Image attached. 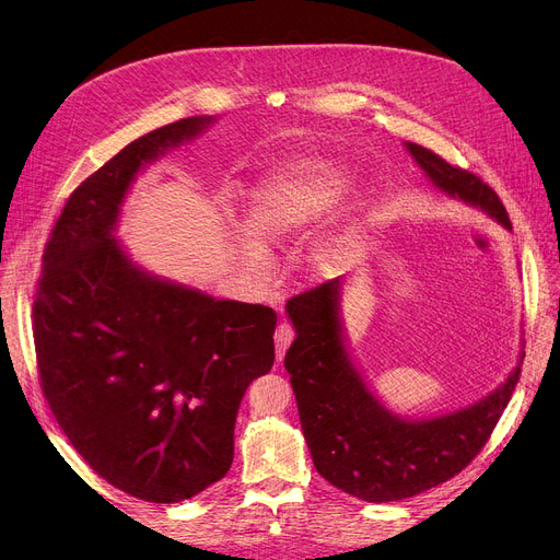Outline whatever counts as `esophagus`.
<instances>
[{
  "mask_svg": "<svg viewBox=\"0 0 560 560\" xmlns=\"http://www.w3.org/2000/svg\"><path fill=\"white\" fill-rule=\"evenodd\" d=\"M295 340V329H292V325H288V322H281V325L277 327V334H275V342H277V361L283 359L285 349L290 347V342Z\"/></svg>",
  "mask_w": 560,
  "mask_h": 560,
  "instance_id": "34e87169",
  "label": "esophagus"
}]
</instances>
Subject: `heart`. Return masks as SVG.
I'll return each instance as SVG.
<instances>
[{"label":"heart","mask_w":560,"mask_h":560,"mask_svg":"<svg viewBox=\"0 0 560 560\" xmlns=\"http://www.w3.org/2000/svg\"><path fill=\"white\" fill-rule=\"evenodd\" d=\"M342 192L340 174L325 163H298L270 179H265L252 195L247 213V231L253 235L241 238L243 256L249 262L262 260V249L256 241L277 243L288 235L317 222Z\"/></svg>","instance_id":"heart-1"}]
</instances>
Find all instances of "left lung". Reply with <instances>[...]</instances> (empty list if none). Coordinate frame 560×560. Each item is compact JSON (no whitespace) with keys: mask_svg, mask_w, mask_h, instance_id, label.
Returning <instances> with one entry per match:
<instances>
[{"mask_svg":"<svg viewBox=\"0 0 560 560\" xmlns=\"http://www.w3.org/2000/svg\"><path fill=\"white\" fill-rule=\"evenodd\" d=\"M435 188L475 203L511 229L502 199L481 179L422 144L406 142ZM340 281L290 298L298 338L285 351L302 431L317 472L363 502H399L450 481L483 450L520 381V365L492 395L450 416L401 420L381 406L351 365L338 322Z\"/></svg>","mask_w":560,"mask_h":560,"instance_id":"left-lung-1","label":"left lung"}]
</instances>
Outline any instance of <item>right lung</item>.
<instances>
[{"instance_id": "right-lung-1", "label": "right lung", "mask_w": 560, "mask_h": 560, "mask_svg": "<svg viewBox=\"0 0 560 560\" xmlns=\"http://www.w3.org/2000/svg\"><path fill=\"white\" fill-rule=\"evenodd\" d=\"M206 122L140 136L72 190L34 300L38 378L58 427L102 479L154 504L229 472L243 395L275 365L270 306L154 279L110 235L140 167Z\"/></svg>"}]
</instances>
